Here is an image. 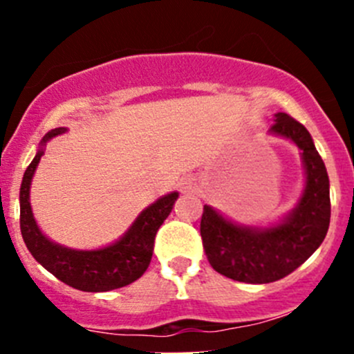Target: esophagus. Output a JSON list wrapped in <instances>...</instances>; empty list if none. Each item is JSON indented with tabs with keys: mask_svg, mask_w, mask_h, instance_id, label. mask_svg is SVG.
<instances>
[{
	"mask_svg": "<svg viewBox=\"0 0 354 354\" xmlns=\"http://www.w3.org/2000/svg\"><path fill=\"white\" fill-rule=\"evenodd\" d=\"M198 190V180L195 176H187L181 181V194L192 195Z\"/></svg>",
	"mask_w": 354,
	"mask_h": 354,
	"instance_id": "obj_1",
	"label": "esophagus"
}]
</instances>
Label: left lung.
Wrapping results in <instances>:
<instances>
[{
	"instance_id": "obj_1",
	"label": "left lung",
	"mask_w": 354,
	"mask_h": 354,
	"mask_svg": "<svg viewBox=\"0 0 354 354\" xmlns=\"http://www.w3.org/2000/svg\"><path fill=\"white\" fill-rule=\"evenodd\" d=\"M269 133L291 140L301 151L305 188L295 209L279 223L245 226L203 205L200 221L212 269L240 283L267 284L286 277L322 245L330 223L329 176L312 135L286 113L274 114Z\"/></svg>"
}]
</instances>
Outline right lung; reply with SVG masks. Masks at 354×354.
Segmentation results:
<instances>
[{"label":"right lung","instance_id":"add662e5","mask_svg":"<svg viewBox=\"0 0 354 354\" xmlns=\"http://www.w3.org/2000/svg\"><path fill=\"white\" fill-rule=\"evenodd\" d=\"M66 128H55L41 140L39 151L24 173L20 187V230L28 252L46 270L68 286L88 292L111 291L137 281L147 270L156 233L173 210L178 192L162 195L142 210L127 233L114 243L95 250H73L49 240L37 226L30 207V183L44 147Z\"/></svg>","mask_w":354,"mask_h":354}]
</instances>
